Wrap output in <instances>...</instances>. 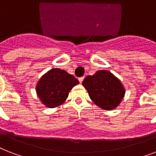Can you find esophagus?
Listing matches in <instances>:
<instances>
[{
  "mask_svg": "<svg viewBox=\"0 0 156 156\" xmlns=\"http://www.w3.org/2000/svg\"><path fill=\"white\" fill-rule=\"evenodd\" d=\"M83 79H84V76H83V77H81V78H78V81H79V83H83Z\"/></svg>",
  "mask_w": 156,
  "mask_h": 156,
  "instance_id": "34e87169",
  "label": "esophagus"
}]
</instances>
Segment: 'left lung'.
<instances>
[{
	"label": "left lung",
	"instance_id": "1",
	"mask_svg": "<svg viewBox=\"0 0 156 156\" xmlns=\"http://www.w3.org/2000/svg\"><path fill=\"white\" fill-rule=\"evenodd\" d=\"M83 85L93 102L105 110L118 106L125 95L121 81L108 70H99L94 75H88Z\"/></svg>",
	"mask_w": 156,
	"mask_h": 156
}]
</instances>
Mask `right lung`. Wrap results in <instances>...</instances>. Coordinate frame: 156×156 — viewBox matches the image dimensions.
<instances>
[{
    "mask_svg": "<svg viewBox=\"0 0 156 156\" xmlns=\"http://www.w3.org/2000/svg\"><path fill=\"white\" fill-rule=\"evenodd\" d=\"M78 83L74 76L65 70L52 69L40 78L36 86V92L45 106L55 108L64 103L69 90Z\"/></svg>",
    "mask_w": 156,
    "mask_h": 156,
    "instance_id": "obj_1",
    "label": "right lung"
}]
</instances>
